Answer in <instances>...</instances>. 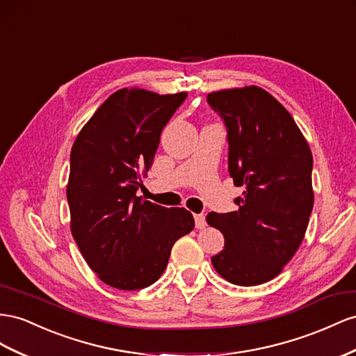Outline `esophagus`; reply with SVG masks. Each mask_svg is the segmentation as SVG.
I'll list each match as a JSON object with an SVG mask.
<instances>
[{
	"label": "esophagus",
	"mask_w": 356,
	"mask_h": 356,
	"mask_svg": "<svg viewBox=\"0 0 356 356\" xmlns=\"http://www.w3.org/2000/svg\"><path fill=\"white\" fill-rule=\"evenodd\" d=\"M195 223L197 229H204L207 226V220L204 214H195Z\"/></svg>",
	"instance_id": "obj_1"
}]
</instances>
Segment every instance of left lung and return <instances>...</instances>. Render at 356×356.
Wrapping results in <instances>:
<instances>
[{"mask_svg": "<svg viewBox=\"0 0 356 356\" xmlns=\"http://www.w3.org/2000/svg\"><path fill=\"white\" fill-rule=\"evenodd\" d=\"M227 131V168L238 211L209 213L225 236L211 257L216 271L238 286L270 282L301 245L313 209V156L292 115L259 86L208 94Z\"/></svg>", "mask_w": 356, "mask_h": 356, "instance_id": "left-lung-1", "label": "left lung"}]
</instances>
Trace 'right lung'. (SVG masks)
<instances>
[{"instance_id": "add662e5", "label": "right lung", "mask_w": 356, "mask_h": 356, "mask_svg": "<svg viewBox=\"0 0 356 356\" xmlns=\"http://www.w3.org/2000/svg\"><path fill=\"white\" fill-rule=\"evenodd\" d=\"M186 99L187 92L122 88L95 111L73 143L67 184L72 235L91 270L115 289L156 283L177 239L195 227L190 211L136 196L163 127Z\"/></svg>"}]
</instances>
